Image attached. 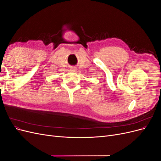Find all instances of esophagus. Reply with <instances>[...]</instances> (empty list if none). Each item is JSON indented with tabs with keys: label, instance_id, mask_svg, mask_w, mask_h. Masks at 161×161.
Instances as JSON below:
<instances>
[{
	"label": "esophagus",
	"instance_id": "34e87169",
	"mask_svg": "<svg viewBox=\"0 0 161 161\" xmlns=\"http://www.w3.org/2000/svg\"><path fill=\"white\" fill-rule=\"evenodd\" d=\"M76 69L75 67H74V66H72V67L70 68V70L71 71H76Z\"/></svg>",
	"mask_w": 161,
	"mask_h": 161
}]
</instances>
